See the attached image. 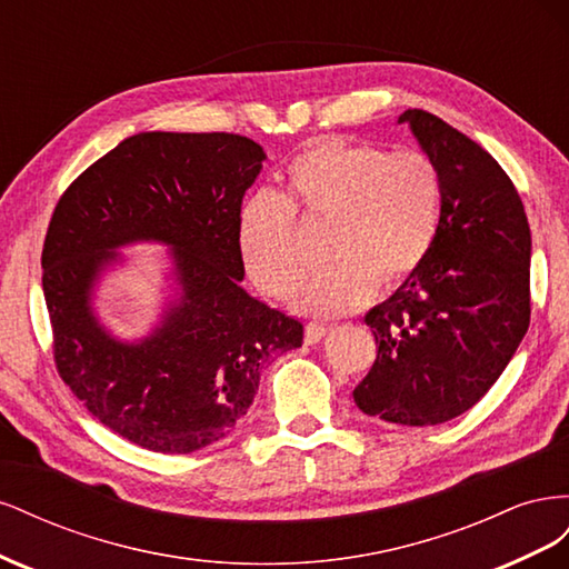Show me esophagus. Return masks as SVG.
I'll return each instance as SVG.
<instances>
[{"label":"esophagus","mask_w":569,"mask_h":569,"mask_svg":"<svg viewBox=\"0 0 569 569\" xmlns=\"http://www.w3.org/2000/svg\"><path fill=\"white\" fill-rule=\"evenodd\" d=\"M330 330H332V327L325 325V322H308L306 325V343H308V347H313V343H318L320 339L330 335Z\"/></svg>","instance_id":"34e87169"}]
</instances>
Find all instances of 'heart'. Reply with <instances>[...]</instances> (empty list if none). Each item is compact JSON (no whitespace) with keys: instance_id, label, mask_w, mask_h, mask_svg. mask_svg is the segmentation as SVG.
I'll use <instances>...</instances> for the list:
<instances>
[{"instance_id":"1","label":"heart","mask_w":569,"mask_h":569,"mask_svg":"<svg viewBox=\"0 0 569 569\" xmlns=\"http://www.w3.org/2000/svg\"><path fill=\"white\" fill-rule=\"evenodd\" d=\"M297 216L330 220L325 256L332 261L303 284L297 308L347 316L377 284L406 280L427 258L441 216L439 170L418 149L385 153L332 137L299 151L284 170V194H253L239 222L249 278L278 301L295 297L303 278Z\"/></svg>"}]
</instances>
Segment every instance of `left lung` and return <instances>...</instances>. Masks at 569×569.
<instances>
[{
    "instance_id": "left-lung-1",
    "label": "left lung",
    "mask_w": 569,
    "mask_h": 569,
    "mask_svg": "<svg viewBox=\"0 0 569 569\" xmlns=\"http://www.w3.org/2000/svg\"><path fill=\"white\" fill-rule=\"evenodd\" d=\"M399 123L439 170L441 218L420 268L366 316L377 360L353 399L366 416L427 427L470 410L518 351L531 316V234L489 151L422 109Z\"/></svg>"
}]
</instances>
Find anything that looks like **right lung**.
<instances>
[{"label":"right lung","mask_w":569,"mask_h":569,"mask_svg":"<svg viewBox=\"0 0 569 569\" xmlns=\"http://www.w3.org/2000/svg\"><path fill=\"white\" fill-rule=\"evenodd\" d=\"M263 149L232 132H140L68 184L42 249L51 351L61 380L116 435L192 453L244 420L261 370L299 349L303 325L239 287L244 192ZM134 238L177 249L183 297L137 348L100 330L89 289L108 251Z\"/></svg>","instance_id":"obj_1"}]
</instances>
